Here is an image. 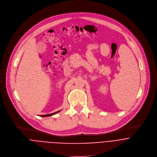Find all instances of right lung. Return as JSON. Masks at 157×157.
Returning <instances> with one entry per match:
<instances>
[{"mask_svg": "<svg viewBox=\"0 0 157 157\" xmlns=\"http://www.w3.org/2000/svg\"><path fill=\"white\" fill-rule=\"evenodd\" d=\"M60 111H56L55 113H51V114H44V115H41V117H48V116H52L54 114H56L57 113H58L59 112H60Z\"/></svg>", "mask_w": 157, "mask_h": 157, "instance_id": "add662e5", "label": "right lung"}]
</instances>
